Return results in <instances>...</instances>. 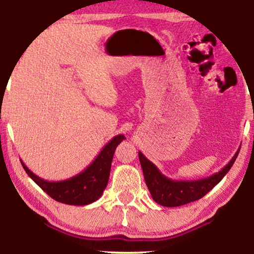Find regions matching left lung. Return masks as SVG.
Masks as SVG:
<instances>
[{"label": "left lung", "mask_w": 254, "mask_h": 254, "mask_svg": "<svg viewBox=\"0 0 254 254\" xmlns=\"http://www.w3.org/2000/svg\"><path fill=\"white\" fill-rule=\"evenodd\" d=\"M239 149L221 171L197 180H173L163 175L154 163L138 151L144 180L152 199L161 206L178 207L201 199L223 179L237 158Z\"/></svg>", "instance_id": "8db88e82"}]
</instances>
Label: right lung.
Here are the masks:
<instances>
[{
    "mask_svg": "<svg viewBox=\"0 0 254 254\" xmlns=\"http://www.w3.org/2000/svg\"><path fill=\"white\" fill-rule=\"evenodd\" d=\"M125 138L126 137L123 134L114 136L109 143L105 144L88 168L71 178L60 182H48L34 175L23 161L20 163L30 178L55 201L72 206H85L95 202L102 196L109 183L114 151L118 144Z\"/></svg>",
    "mask_w": 254,
    "mask_h": 254,
    "instance_id": "add662e5",
    "label": "right lung"
}]
</instances>
